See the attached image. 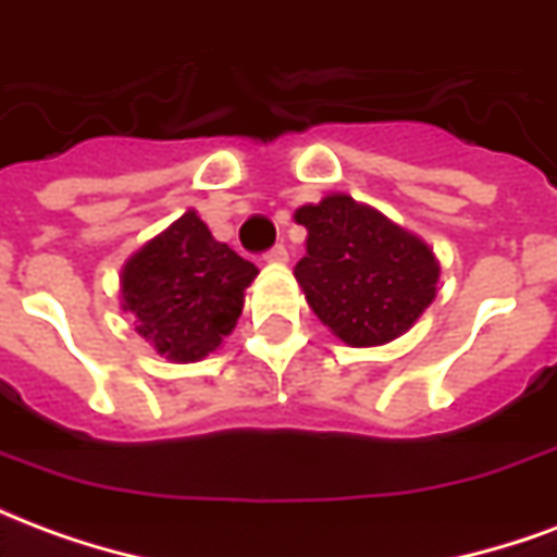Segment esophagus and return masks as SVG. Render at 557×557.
I'll use <instances>...</instances> for the list:
<instances>
[{
    "label": "esophagus",
    "instance_id": "esophagus-1",
    "mask_svg": "<svg viewBox=\"0 0 557 557\" xmlns=\"http://www.w3.org/2000/svg\"><path fill=\"white\" fill-rule=\"evenodd\" d=\"M265 262H271V265H283V262H289V250H286L283 244H277L274 250H268L265 253Z\"/></svg>",
    "mask_w": 557,
    "mask_h": 557
}]
</instances>
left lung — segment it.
Wrapping results in <instances>:
<instances>
[{"instance_id":"1","label":"left lung","mask_w":557,"mask_h":557,"mask_svg":"<svg viewBox=\"0 0 557 557\" xmlns=\"http://www.w3.org/2000/svg\"><path fill=\"white\" fill-rule=\"evenodd\" d=\"M307 253L295 265L310 310L355 349L403 337L435 301L442 265L414 232L349 194H325L295 211Z\"/></svg>"}]
</instances>
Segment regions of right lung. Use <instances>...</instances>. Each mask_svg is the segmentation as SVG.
<instances>
[{"instance_id":"obj_1","label":"right lung","mask_w":557,"mask_h":557,"mask_svg":"<svg viewBox=\"0 0 557 557\" xmlns=\"http://www.w3.org/2000/svg\"><path fill=\"white\" fill-rule=\"evenodd\" d=\"M259 274L230 244L218 242L194 208L131 253L119 274L122 310L137 334L172 363L206 361L230 337L244 289Z\"/></svg>"}]
</instances>
